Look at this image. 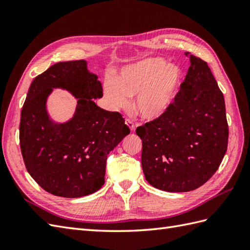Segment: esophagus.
Masks as SVG:
<instances>
[{
    "label": "esophagus",
    "instance_id": "1",
    "mask_svg": "<svg viewBox=\"0 0 250 250\" xmlns=\"http://www.w3.org/2000/svg\"><path fill=\"white\" fill-rule=\"evenodd\" d=\"M125 125L129 126L130 130H131L132 132L135 131V125H134V122L132 121L131 119H125Z\"/></svg>",
    "mask_w": 250,
    "mask_h": 250
}]
</instances>
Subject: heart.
<instances>
[{"instance_id": "1", "label": "heart", "mask_w": 250, "mask_h": 250, "mask_svg": "<svg viewBox=\"0 0 250 250\" xmlns=\"http://www.w3.org/2000/svg\"><path fill=\"white\" fill-rule=\"evenodd\" d=\"M183 82V72L161 58H150L122 68L115 83L106 81L104 94L115 109L125 108L137 94L134 107L143 119L153 120L171 107Z\"/></svg>"}]
</instances>
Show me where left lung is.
Here are the masks:
<instances>
[{
    "label": "left lung",
    "mask_w": 250,
    "mask_h": 250,
    "mask_svg": "<svg viewBox=\"0 0 250 250\" xmlns=\"http://www.w3.org/2000/svg\"><path fill=\"white\" fill-rule=\"evenodd\" d=\"M189 57L190 67L171 107L136 128L145 178L167 192H187L204 185L228 147L224 94L207 63Z\"/></svg>",
    "instance_id": "left-lung-1"
}]
</instances>
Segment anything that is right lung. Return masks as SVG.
Segmentation results:
<instances>
[{
	"instance_id": "1",
	"label": "right lung",
	"mask_w": 250,
	"mask_h": 250,
	"mask_svg": "<svg viewBox=\"0 0 250 250\" xmlns=\"http://www.w3.org/2000/svg\"><path fill=\"white\" fill-rule=\"evenodd\" d=\"M55 87L78 99L73 118L63 124L46 113V99ZM102 97V84L84 60L56 63L32 82L21 110L20 148L26 171L47 192L82 198L104 185L107 155L130 129L118 111L94 103Z\"/></svg>"
}]
</instances>
